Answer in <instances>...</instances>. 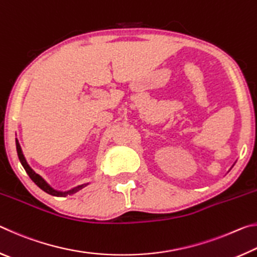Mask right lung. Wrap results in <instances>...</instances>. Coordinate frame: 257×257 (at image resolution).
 <instances>
[{
	"label": "right lung",
	"instance_id": "add662e5",
	"mask_svg": "<svg viewBox=\"0 0 257 257\" xmlns=\"http://www.w3.org/2000/svg\"><path fill=\"white\" fill-rule=\"evenodd\" d=\"M16 146H17V153H18V158L20 160L21 164H23V167H24V169L26 170V172H27V175L30 177V179H32L35 182V184H36L38 187H40L42 190H44L45 193L50 194V195H53V196H60V197L61 196H67V195H71V194L77 193L78 190H80L81 188H84V187L87 185V184H85V185L77 186L73 189L68 190V191H64V193H63V191H58V190L53 189L49 184H47V182L44 179H43V178L40 175H37V173L35 172L33 169L29 167L28 163H27V161H26L25 156L23 154V151H21V147H20L18 139H16Z\"/></svg>",
	"mask_w": 257,
	"mask_h": 257
}]
</instances>
